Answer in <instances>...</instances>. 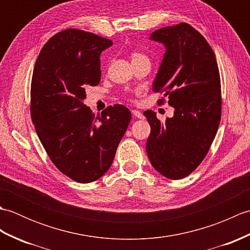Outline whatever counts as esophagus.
Segmentation results:
<instances>
[{"label": "esophagus", "instance_id": "esophagus-1", "mask_svg": "<svg viewBox=\"0 0 250 250\" xmlns=\"http://www.w3.org/2000/svg\"><path fill=\"white\" fill-rule=\"evenodd\" d=\"M132 115H133L134 117H136V118H139V119L144 118V115H143L140 110H136V109L132 110Z\"/></svg>", "mask_w": 250, "mask_h": 250}]
</instances>
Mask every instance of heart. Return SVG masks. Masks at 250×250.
I'll list each match as a JSON object with an SVG mask.
<instances>
[{"label":"heart","instance_id":"b5f03b06","mask_svg":"<svg viewBox=\"0 0 250 250\" xmlns=\"http://www.w3.org/2000/svg\"><path fill=\"white\" fill-rule=\"evenodd\" d=\"M143 58H147L144 54H141V52H133L132 54V62L135 61V60H139V59H143Z\"/></svg>","mask_w":250,"mask_h":250}]
</instances>
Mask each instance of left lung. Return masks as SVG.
Instances as JSON below:
<instances>
[{"label": "left lung", "mask_w": 250, "mask_h": 250, "mask_svg": "<svg viewBox=\"0 0 250 250\" xmlns=\"http://www.w3.org/2000/svg\"><path fill=\"white\" fill-rule=\"evenodd\" d=\"M149 39L166 47L152 90L168 98L174 116L161 122L155 111H144L151 128L147 156L163 176L182 179L203 161L218 130V65L207 41L188 23L159 29Z\"/></svg>", "instance_id": "8db88e82"}]
</instances>
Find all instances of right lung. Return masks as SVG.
Returning <instances> with one entry per match:
<instances>
[{"instance_id": "obj_1", "label": "right lung", "mask_w": 250, "mask_h": 250, "mask_svg": "<svg viewBox=\"0 0 250 250\" xmlns=\"http://www.w3.org/2000/svg\"><path fill=\"white\" fill-rule=\"evenodd\" d=\"M113 42L67 29L42 48L32 75L31 117L47 155L60 172L81 184L108 171L130 124L124 105L94 116L83 104L86 88L101 81L102 51Z\"/></svg>"}]
</instances>
